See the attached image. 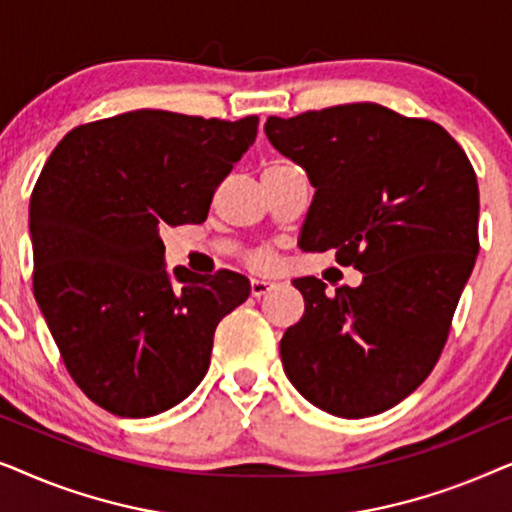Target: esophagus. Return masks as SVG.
<instances>
[{"label": "esophagus", "instance_id": "obj_1", "mask_svg": "<svg viewBox=\"0 0 512 512\" xmlns=\"http://www.w3.org/2000/svg\"><path fill=\"white\" fill-rule=\"evenodd\" d=\"M275 286H277V282H272V279H251V296L263 298L265 293L275 289Z\"/></svg>", "mask_w": 512, "mask_h": 512}]
</instances>
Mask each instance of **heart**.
<instances>
[{
  "label": "heart",
  "mask_w": 512,
  "mask_h": 512,
  "mask_svg": "<svg viewBox=\"0 0 512 512\" xmlns=\"http://www.w3.org/2000/svg\"><path fill=\"white\" fill-rule=\"evenodd\" d=\"M275 261H277V254L272 249H268V247L258 249L256 254L251 256V265H254V268H258V270L272 268V265H275Z\"/></svg>",
  "instance_id": "1"
}]
</instances>
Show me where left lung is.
Returning a JSON list of instances; mask_svg holds the SVG:
<instances>
[{
    "mask_svg": "<svg viewBox=\"0 0 512 512\" xmlns=\"http://www.w3.org/2000/svg\"><path fill=\"white\" fill-rule=\"evenodd\" d=\"M270 144L314 186L300 249H335L363 272L328 296L298 277L305 314L279 354L293 387L328 415H380L426 380L478 256V181L447 130L356 102L265 121Z\"/></svg>",
    "mask_w": 512,
    "mask_h": 512,
    "instance_id": "obj_1",
    "label": "left lung"
}]
</instances>
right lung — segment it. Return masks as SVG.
Wrapping results in <instances>:
<instances>
[{
  "label": "right lung",
  "instance_id": "add662e5",
  "mask_svg": "<svg viewBox=\"0 0 512 512\" xmlns=\"http://www.w3.org/2000/svg\"><path fill=\"white\" fill-rule=\"evenodd\" d=\"M256 132L258 116L137 109L74 128L46 160L30 198L34 298L100 408L153 417L205 377L216 326L251 284L230 270L167 272L160 228L205 221Z\"/></svg>",
  "mask_w": 512,
  "mask_h": 512
}]
</instances>
